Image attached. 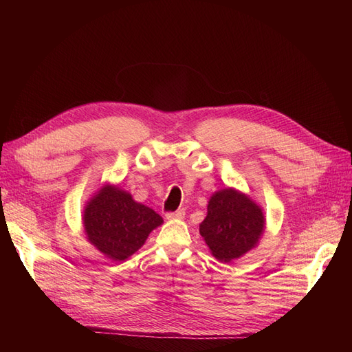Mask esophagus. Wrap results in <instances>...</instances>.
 <instances>
[{
  "label": "esophagus",
  "mask_w": 352,
  "mask_h": 352,
  "mask_svg": "<svg viewBox=\"0 0 352 352\" xmlns=\"http://www.w3.org/2000/svg\"><path fill=\"white\" fill-rule=\"evenodd\" d=\"M185 217V210L180 208L177 211H173V212H167L166 214V219L167 220H182Z\"/></svg>",
  "instance_id": "34e87169"
}]
</instances>
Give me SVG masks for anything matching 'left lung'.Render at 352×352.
<instances>
[{"label": "left lung", "mask_w": 352, "mask_h": 352, "mask_svg": "<svg viewBox=\"0 0 352 352\" xmlns=\"http://www.w3.org/2000/svg\"><path fill=\"white\" fill-rule=\"evenodd\" d=\"M264 228L260 206L239 190L226 188L211 195L199 233L219 261L230 263L257 247Z\"/></svg>", "instance_id": "8db88e82"}]
</instances>
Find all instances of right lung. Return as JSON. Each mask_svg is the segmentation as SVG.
<instances>
[{
    "mask_svg": "<svg viewBox=\"0 0 352 352\" xmlns=\"http://www.w3.org/2000/svg\"><path fill=\"white\" fill-rule=\"evenodd\" d=\"M162 223V216L153 208L116 185H104L83 210L88 241L113 261L129 258Z\"/></svg>",
    "mask_w": 352,
    "mask_h": 352,
    "instance_id": "add662e5",
    "label": "right lung"
}]
</instances>
